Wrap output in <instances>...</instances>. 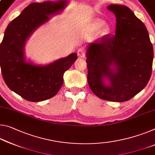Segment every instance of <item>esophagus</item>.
<instances>
[{
  "mask_svg": "<svg viewBox=\"0 0 155 155\" xmlns=\"http://www.w3.org/2000/svg\"><path fill=\"white\" fill-rule=\"evenodd\" d=\"M77 54H78V56H79V57H81V58L84 57V56H85V49L84 48H79L77 51Z\"/></svg>",
  "mask_w": 155,
  "mask_h": 155,
  "instance_id": "obj_1",
  "label": "esophagus"
}]
</instances>
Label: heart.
<instances>
[{
	"mask_svg": "<svg viewBox=\"0 0 155 155\" xmlns=\"http://www.w3.org/2000/svg\"><path fill=\"white\" fill-rule=\"evenodd\" d=\"M92 25L93 28H94L96 30H99V29H101V32L103 35L107 34L110 31L109 26L106 24L104 25V21L101 20V19H97V20H95L93 22Z\"/></svg>",
	"mask_w": 155,
	"mask_h": 155,
	"instance_id": "1",
	"label": "heart"
}]
</instances>
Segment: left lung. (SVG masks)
<instances>
[{
  "label": "left lung",
  "instance_id": "8db88e82",
  "mask_svg": "<svg viewBox=\"0 0 155 155\" xmlns=\"http://www.w3.org/2000/svg\"><path fill=\"white\" fill-rule=\"evenodd\" d=\"M107 9L116 16V31L87 47V82L100 99L124 102L148 84L153 47L145 25L130 8L110 5ZM105 78L110 81L108 85L104 84Z\"/></svg>",
  "mask_w": 155,
  "mask_h": 155
}]
</instances>
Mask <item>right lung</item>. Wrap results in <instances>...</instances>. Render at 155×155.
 <instances>
[{"label":"right lung","mask_w":155,"mask_h":155,"mask_svg":"<svg viewBox=\"0 0 155 155\" xmlns=\"http://www.w3.org/2000/svg\"><path fill=\"white\" fill-rule=\"evenodd\" d=\"M67 1L31 3L8 25L0 45V65L2 78L11 90L27 101L38 102L54 97L63 83V74L77 59L72 53L48 65L27 63L25 44L29 36L63 10Z\"/></svg>","instance_id":"add662e5"}]
</instances>
